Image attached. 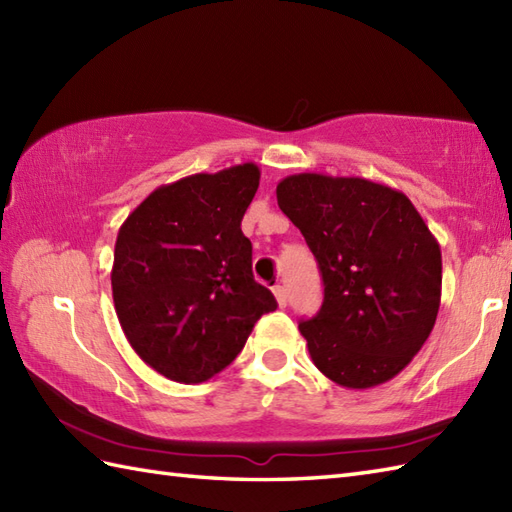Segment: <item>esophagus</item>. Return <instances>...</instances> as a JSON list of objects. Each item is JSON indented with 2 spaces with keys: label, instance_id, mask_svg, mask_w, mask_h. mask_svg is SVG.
Here are the masks:
<instances>
[{
  "label": "esophagus",
  "instance_id": "1",
  "mask_svg": "<svg viewBox=\"0 0 512 512\" xmlns=\"http://www.w3.org/2000/svg\"><path fill=\"white\" fill-rule=\"evenodd\" d=\"M273 292H275V299L279 303V308H286L288 306V292H286V288L284 286H275Z\"/></svg>",
  "mask_w": 512,
  "mask_h": 512
}]
</instances>
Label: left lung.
Returning a JSON list of instances; mask_svg holds the SVG:
<instances>
[{
	"mask_svg": "<svg viewBox=\"0 0 512 512\" xmlns=\"http://www.w3.org/2000/svg\"><path fill=\"white\" fill-rule=\"evenodd\" d=\"M277 204L317 257L323 303L299 323L319 372L347 389L394 378L436 325L442 255L405 193L365 178L295 173Z\"/></svg>",
	"mask_w": 512,
	"mask_h": 512,
	"instance_id": "8db88e82",
	"label": "left lung"
}]
</instances>
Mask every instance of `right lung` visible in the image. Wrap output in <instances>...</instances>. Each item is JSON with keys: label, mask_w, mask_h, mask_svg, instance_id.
<instances>
[{"label": "right lung", "mask_w": 512, "mask_h": 512, "mask_svg": "<svg viewBox=\"0 0 512 512\" xmlns=\"http://www.w3.org/2000/svg\"><path fill=\"white\" fill-rule=\"evenodd\" d=\"M259 187L244 162L162 184L116 237L112 297L129 345L158 374L204 383L235 361L273 292L253 277L242 217Z\"/></svg>", "instance_id": "right-lung-1"}]
</instances>
